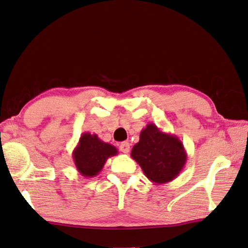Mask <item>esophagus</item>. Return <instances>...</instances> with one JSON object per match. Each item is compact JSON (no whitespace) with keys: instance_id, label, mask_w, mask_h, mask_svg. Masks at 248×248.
Masks as SVG:
<instances>
[{"instance_id":"esophagus-1","label":"esophagus","mask_w":248,"mask_h":248,"mask_svg":"<svg viewBox=\"0 0 248 248\" xmlns=\"http://www.w3.org/2000/svg\"><path fill=\"white\" fill-rule=\"evenodd\" d=\"M119 148H120V150H121V152H122V153L128 154L129 150H130V145H129L128 142H122V143L120 144Z\"/></svg>"}]
</instances>
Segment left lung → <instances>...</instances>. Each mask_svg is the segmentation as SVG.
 I'll return each instance as SVG.
<instances>
[{
	"label": "left lung",
	"mask_w": 248,
	"mask_h": 248,
	"mask_svg": "<svg viewBox=\"0 0 248 248\" xmlns=\"http://www.w3.org/2000/svg\"><path fill=\"white\" fill-rule=\"evenodd\" d=\"M131 158L146 178L155 184H166L183 170L187 154L179 138L163 132L153 123L140 134V140L132 147Z\"/></svg>",
	"instance_id": "1"
}]
</instances>
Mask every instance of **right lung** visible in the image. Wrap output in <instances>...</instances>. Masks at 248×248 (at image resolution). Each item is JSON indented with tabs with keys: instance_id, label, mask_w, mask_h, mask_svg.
<instances>
[{
	"instance_id": "right-lung-1",
	"label": "right lung",
	"mask_w": 248,
	"mask_h": 248,
	"mask_svg": "<svg viewBox=\"0 0 248 248\" xmlns=\"http://www.w3.org/2000/svg\"><path fill=\"white\" fill-rule=\"evenodd\" d=\"M116 155L118 149L113 145L100 140L95 134L84 132L72 152V158L83 177L93 178L102 170L107 159Z\"/></svg>"
}]
</instances>
